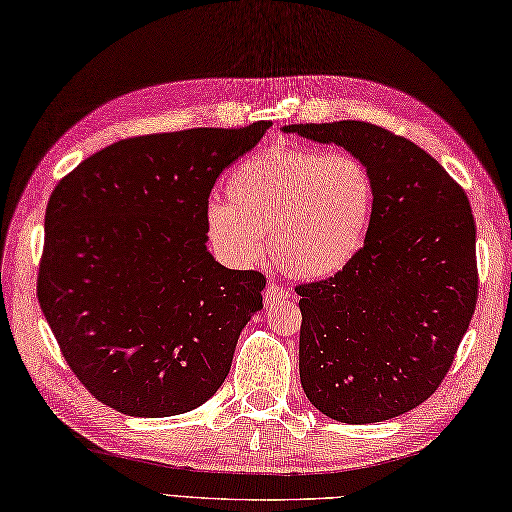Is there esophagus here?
<instances>
[{
    "mask_svg": "<svg viewBox=\"0 0 512 512\" xmlns=\"http://www.w3.org/2000/svg\"><path fill=\"white\" fill-rule=\"evenodd\" d=\"M263 298H265V305H276V302H283V300H287V298H289V294H287V291H285L283 287H278L276 283H269V285H267V289H265Z\"/></svg>",
    "mask_w": 512,
    "mask_h": 512,
    "instance_id": "1",
    "label": "esophagus"
}]
</instances>
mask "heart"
Here are the masks:
<instances>
[{
  "label": "heart",
  "mask_w": 512,
  "mask_h": 512,
  "mask_svg": "<svg viewBox=\"0 0 512 512\" xmlns=\"http://www.w3.org/2000/svg\"><path fill=\"white\" fill-rule=\"evenodd\" d=\"M227 201L205 205V234L234 267H254L269 249L296 278H329L367 241L375 181L358 156L271 145L227 179Z\"/></svg>",
  "instance_id": "heart-1"
}]
</instances>
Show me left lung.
Listing matches in <instances>:
<instances>
[{
    "mask_svg": "<svg viewBox=\"0 0 512 512\" xmlns=\"http://www.w3.org/2000/svg\"><path fill=\"white\" fill-rule=\"evenodd\" d=\"M283 132L340 145L367 165V241L333 278L300 285V384L331 420L371 424L429 400L451 369L477 302L475 221L431 154L367 121Z\"/></svg>",
    "mask_w": 512,
    "mask_h": 512,
    "instance_id": "1",
    "label": "left lung"
}]
</instances>
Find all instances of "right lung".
I'll list each match as a JSON object with an SVG mask.
<instances>
[{"label":"right lung","instance_id":"obj_1","mask_svg":"<svg viewBox=\"0 0 512 512\" xmlns=\"http://www.w3.org/2000/svg\"><path fill=\"white\" fill-rule=\"evenodd\" d=\"M269 125L112 143L50 194L37 298L68 367L110 409L179 415L225 382L265 276L218 263L203 214Z\"/></svg>","mask_w":512,"mask_h":512}]
</instances>
